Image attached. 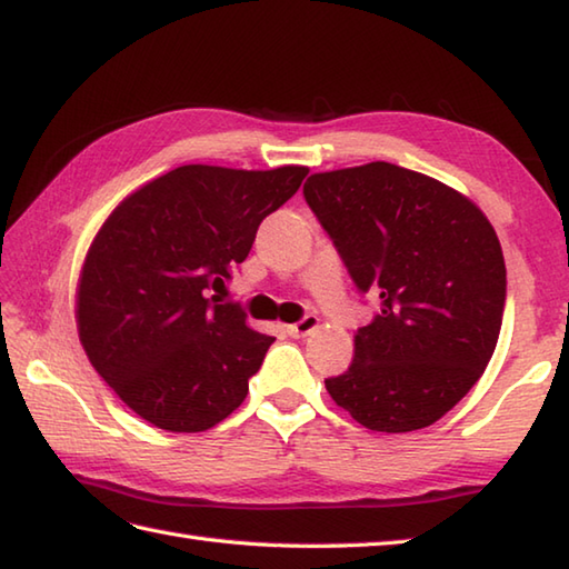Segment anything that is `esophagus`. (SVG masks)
<instances>
[{
  "label": "esophagus",
  "instance_id": "34e87169",
  "mask_svg": "<svg viewBox=\"0 0 569 569\" xmlns=\"http://www.w3.org/2000/svg\"><path fill=\"white\" fill-rule=\"evenodd\" d=\"M317 327H319V317L307 315L299 321H295V325H287V335L289 337H307V335H312Z\"/></svg>",
  "mask_w": 569,
  "mask_h": 569
}]
</instances>
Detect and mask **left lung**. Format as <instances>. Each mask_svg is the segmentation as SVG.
<instances>
[{
	"mask_svg": "<svg viewBox=\"0 0 569 569\" xmlns=\"http://www.w3.org/2000/svg\"><path fill=\"white\" fill-rule=\"evenodd\" d=\"M305 200L353 284L381 309L353 337V359L327 391L353 421L406 433L446 416L496 351L506 260L463 192L383 163L315 173Z\"/></svg>",
	"mask_w": 569,
	"mask_h": 569,
	"instance_id": "1",
	"label": "left lung"
}]
</instances>
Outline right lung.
<instances>
[{
	"label": "right lung",
	"instance_id": "1",
	"mask_svg": "<svg viewBox=\"0 0 569 569\" xmlns=\"http://www.w3.org/2000/svg\"><path fill=\"white\" fill-rule=\"evenodd\" d=\"M307 173L180 166L123 198L96 232L77 287L79 339L148 423L208 431L244 401L274 339L210 289L230 280Z\"/></svg>",
	"mask_w": 569,
	"mask_h": 569
}]
</instances>
